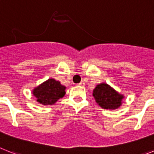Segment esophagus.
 I'll use <instances>...</instances> for the list:
<instances>
[{
	"instance_id": "34e87169",
	"label": "esophagus",
	"mask_w": 154,
	"mask_h": 154,
	"mask_svg": "<svg viewBox=\"0 0 154 154\" xmlns=\"http://www.w3.org/2000/svg\"><path fill=\"white\" fill-rule=\"evenodd\" d=\"M77 85H78L79 86H85V82H84V81H81V82H80L79 84H77Z\"/></svg>"
}]
</instances>
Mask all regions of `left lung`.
I'll list each match as a JSON object with an SVG mask.
<instances>
[{
  "mask_svg": "<svg viewBox=\"0 0 154 154\" xmlns=\"http://www.w3.org/2000/svg\"><path fill=\"white\" fill-rule=\"evenodd\" d=\"M92 96L100 107L106 110H116L120 107L124 96L120 94L107 83H100L93 89Z\"/></svg>",
  "mask_w": 154,
  "mask_h": 154,
  "instance_id": "left-lung-1",
  "label": "left lung"
}]
</instances>
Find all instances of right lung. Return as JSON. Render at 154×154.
Wrapping results in <instances>:
<instances>
[{
    "mask_svg": "<svg viewBox=\"0 0 154 154\" xmlns=\"http://www.w3.org/2000/svg\"><path fill=\"white\" fill-rule=\"evenodd\" d=\"M65 85L54 78H49L32 90V94L38 103L42 105H53L66 94Z\"/></svg>",
    "mask_w": 154,
    "mask_h": 154,
    "instance_id": "obj_1",
    "label": "right lung"
}]
</instances>
